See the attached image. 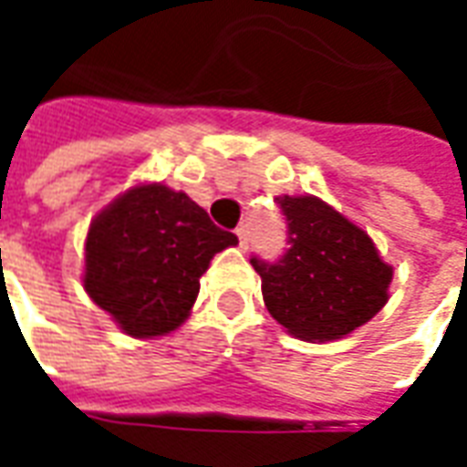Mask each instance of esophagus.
Segmentation results:
<instances>
[{
    "label": "esophagus",
    "instance_id": "34e87169",
    "mask_svg": "<svg viewBox=\"0 0 467 467\" xmlns=\"http://www.w3.org/2000/svg\"><path fill=\"white\" fill-rule=\"evenodd\" d=\"M237 240H240V247H243V250L250 247V227H247V224H240V227H237Z\"/></svg>",
    "mask_w": 467,
    "mask_h": 467
}]
</instances>
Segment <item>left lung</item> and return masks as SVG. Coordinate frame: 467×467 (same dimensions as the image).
<instances>
[{
  "mask_svg": "<svg viewBox=\"0 0 467 467\" xmlns=\"http://www.w3.org/2000/svg\"><path fill=\"white\" fill-rule=\"evenodd\" d=\"M287 223L280 260L250 263L263 277V300L300 340H337L372 320L388 303L392 267L365 230L313 194L277 197Z\"/></svg>",
  "mask_w": 467,
  "mask_h": 467,
  "instance_id": "left-lung-1",
  "label": "left lung"
}]
</instances>
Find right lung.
<instances>
[{"mask_svg": "<svg viewBox=\"0 0 467 467\" xmlns=\"http://www.w3.org/2000/svg\"><path fill=\"white\" fill-rule=\"evenodd\" d=\"M237 244L202 207L164 184H140L97 214L85 243V290L132 337L177 330L210 260Z\"/></svg>", "mask_w": 467, "mask_h": 467, "instance_id": "obj_1", "label": "right lung"}]
</instances>
